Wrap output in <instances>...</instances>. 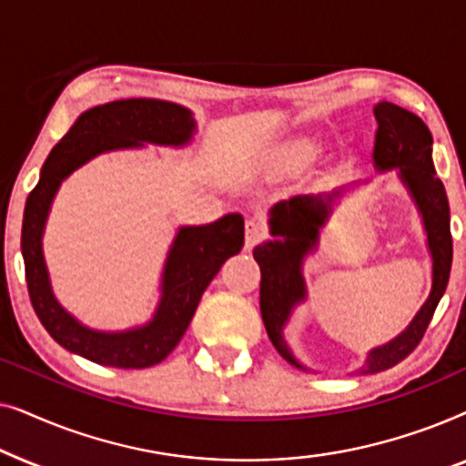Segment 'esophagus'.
I'll return each mask as SVG.
<instances>
[{
	"instance_id": "obj_1",
	"label": "esophagus",
	"mask_w": 466,
	"mask_h": 466,
	"mask_svg": "<svg viewBox=\"0 0 466 466\" xmlns=\"http://www.w3.org/2000/svg\"><path fill=\"white\" fill-rule=\"evenodd\" d=\"M265 235H267V227L263 220L258 218L246 220V250H252V248L257 246Z\"/></svg>"
}]
</instances>
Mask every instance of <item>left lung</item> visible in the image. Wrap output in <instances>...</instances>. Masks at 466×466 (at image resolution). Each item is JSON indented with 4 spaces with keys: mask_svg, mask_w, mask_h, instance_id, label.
<instances>
[{
    "mask_svg": "<svg viewBox=\"0 0 466 466\" xmlns=\"http://www.w3.org/2000/svg\"><path fill=\"white\" fill-rule=\"evenodd\" d=\"M373 114L378 120L373 163L380 171L399 169L400 182L422 216L432 257V286L429 299L403 333L384 346L373 348L367 354L360 373L386 371L416 350L448 289L451 269L450 203L443 182L437 177L432 165V136L429 127L416 114L390 101H380L373 107ZM346 190L337 188L327 195H297L276 203L269 212V231L278 239L263 241L254 248V260L260 267V314L267 335L279 356L303 371L308 369L292 356L284 339V327L290 320L292 309L308 297L303 260L316 250L324 220L329 218L333 203L341 199Z\"/></svg>",
    "mask_w": 466,
    "mask_h": 466,
    "instance_id": "left-lung-1",
    "label": "left lung"
}]
</instances>
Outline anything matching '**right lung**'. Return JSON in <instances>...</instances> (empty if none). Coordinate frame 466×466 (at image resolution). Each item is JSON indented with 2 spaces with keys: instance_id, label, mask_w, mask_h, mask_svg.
Instances as JSON below:
<instances>
[{
  "instance_id": "1",
  "label": "right lung",
  "mask_w": 466,
  "mask_h": 466,
  "mask_svg": "<svg viewBox=\"0 0 466 466\" xmlns=\"http://www.w3.org/2000/svg\"><path fill=\"white\" fill-rule=\"evenodd\" d=\"M193 112L161 99H120L82 112L42 165L40 182L25 203L21 250L29 299L50 337L69 352L106 367L146 369L167 359L193 320L203 290L222 263L244 246V218L227 214L212 225L180 227L161 278V299L150 322L106 333L88 329L56 301L42 252L53 199L69 174L112 150L144 144L184 146L195 133Z\"/></svg>"
}]
</instances>
